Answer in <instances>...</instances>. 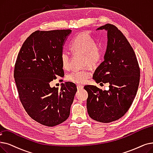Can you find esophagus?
<instances>
[{"label": "esophagus", "mask_w": 153, "mask_h": 153, "mask_svg": "<svg viewBox=\"0 0 153 153\" xmlns=\"http://www.w3.org/2000/svg\"><path fill=\"white\" fill-rule=\"evenodd\" d=\"M84 88V86L82 85H80V84H78L77 85V88L78 90H80V89H82V88Z\"/></svg>", "instance_id": "1"}]
</instances>
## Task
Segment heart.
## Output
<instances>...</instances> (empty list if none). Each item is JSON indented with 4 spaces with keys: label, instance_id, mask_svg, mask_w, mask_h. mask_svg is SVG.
<instances>
[{
    "label": "heart",
    "instance_id": "obj_1",
    "mask_svg": "<svg viewBox=\"0 0 153 153\" xmlns=\"http://www.w3.org/2000/svg\"><path fill=\"white\" fill-rule=\"evenodd\" d=\"M71 49L74 53L83 54V62L91 66L96 65L101 61L102 56V48L100 45L96 43L95 40L87 33L79 34L71 43ZM60 59L64 69L69 68L70 54L66 51H62ZM92 72L88 68L72 71L67 75V79L69 81L83 84L91 76Z\"/></svg>",
    "mask_w": 153,
    "mask_h": 153
}]
</instances>
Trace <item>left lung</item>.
Returning <instances> with one entry per match:
<instances>
[{
  "mask_svg": "<svg viewBox=\"0 0 153 153\" xmlns=\"http://www.w3.org/2000/svg\"><path fill=\"white\" fill-rule=\"evenodd\" d=\"M104 29L108 32L107 48L93 79L97 83H109V89L102 91L92 85L84 88L88 93L89 116L108 123L123 117L131 107L137 91L140 69L134 51L123 33L110 24L97 29Z\"/></svg>",
  "mask_w": 153,
  "mask_h": 153,
  "instance_id": "8db88e82",
  "label": "left lung"
}]
</instances>
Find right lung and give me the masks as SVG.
I'll list each match as a JSON object with an SVG mask.
<instances>
[{"mask_svg": "<svg viewBox=\"0 0 153 153\" xmlns=\"http://www.w3.org/2000/svg\"><path fill=\"white\" fill-rule=\"evenodd\" d=\"M71 32L37 30L25 40L17 56L14 76L20 101L29 116L44 126H55L69 117L77 92L71 82L59 90L49 84L64 76L60 56Z\"/></svg>", "mask_w": 153, "mask_h": 153, "instance_id": "right-lung-1", "label": "right lung"}]
</instances>
